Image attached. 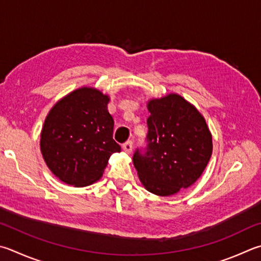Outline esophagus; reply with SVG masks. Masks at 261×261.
I'll return each instance as SVG.
<instances>
[{"label": "esophagus", "instance_id": "esophagus-1", "mask_svg": "<svg viewBox=\"0 0 261 261\" xmlns=\"http://www.w3.org/2000/svg\"><path fill=\"white\" fill-rule=\"evenodd\" d=\"M122 147H123V150H124L125 153L130 154L132 151V147H134V143H132L131 140H127V141H125L124 144H123Z\"/></svg>", "mask_w": 261, "mask_h": 261}]
</instances>
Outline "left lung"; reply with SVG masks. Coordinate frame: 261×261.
<instances>
[{
    "instance_id": "8db88e82",
    "label": "left lung",
    "mask_w": 261,
    "mask_h": 261,
    "mask_svg": "<svg viewBox=\"0 0 261 261\" xmlns=\"http://www.w3.org/2000/svg\"><path fill=\"white\" fill-rule=\"evenodd\" d=\"M147 108V147L136 149L134 165L147 191L170 196L201 177L212 154V136L201 113L177 93L150 99Z\"/></svg>"
}]
</instances>
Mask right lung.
<instances>
[{"instance_id": "obj_1", "label": "right lung", "mask_w": 261, "mask_h": 261, "mask_svg": "<svg viewBox=\"0 0 261 261\" xmlns=\"http://www.w3.org/2000/svg\"><path fill=\"white\" fill-rule=\"evenodd\" d=\"M110 97L93 88H80L56 103L41 132V153L61 181L89 186L101 178L113 153L114 120L107 110Z\"/></svg>"}]
</instances>
